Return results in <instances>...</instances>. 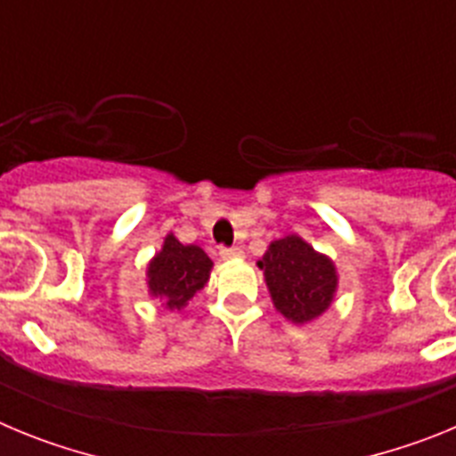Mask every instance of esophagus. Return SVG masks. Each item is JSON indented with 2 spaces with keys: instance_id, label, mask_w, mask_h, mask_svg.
<instances>
[{
  "instance_id": "1",
  "label": "esophagus",
  "mask_w": 456,
  "mask_h": 456,
  "mask_svg": "<svg viewBox=\"0 0 456 456\" xmlns=\"http://www.w3.org/2000/svg\"><path fill=\"white\" fill-rule=\"evenodd\" d=\"M219 256L224 257V260H235V257L244 256V251H241L240 247H221Z\"/></svg>"
}]
</instances>
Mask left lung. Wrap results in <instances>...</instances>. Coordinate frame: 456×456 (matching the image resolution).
<instances>
[{
  "label": "left lung",
  "mask_w": 456,
  "mask_h": 456,
  "mask_svg": "<svg viewBox=\"0 0 456 456\" xmlns=\"http://www.w3.org/2000/svg\"><path fill=\"white\" fill-rule=\"evenodd\" d=\"M257 267L267 278L273 305L288 320L304 324L331 305L338 285L336 267L301 237L289 235L272 241Z\"/></svg>",
  "instance_id": "obj_1"
}]
</instances>
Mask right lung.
I'll list each match as a JSON object with an SVG mask.
<instances>
[{"instance_id":"right-lung-1","label":"right lung","mask_w":456,"mask_h":456,"mask_svg":"<svg viewBox=\"0 0 456 456\" xmlns=\"http://www.w3.org/2000/svg\"><path fill=\"white\" fill-rule=\"evenodd\" d=\"M212 260L199 247H184L173 235L167 237L164 248L148 267V288L155 297L164 299L167 308L183 310L193 294L209 278Z\"/></svg>"}]
</instances>
